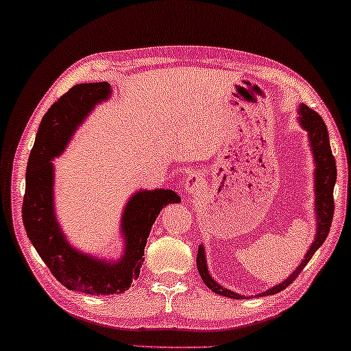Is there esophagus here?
Here are the masks:
<instances>
[{
	"mask_svg": "<svg viewBox=\"0 0 351 351\" xmlns=\"http://www.w3.org/2000/svg\"><path fill=\"white\" fill-rule=\"evenodd\" d=\"M201 188H202V177L197 171H194L186 180V190H188V193L194 194V193H197L199 190H201Z\"/></svg>",
	"mask_w": 351,
	"mask_h": 351,
	"instance_id": "1",
	"label": "esophagus"
}]
</instances>
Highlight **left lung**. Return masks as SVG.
<instances>
[{
  "label": "left lung",
  "mask_w": 351,
  "mask_h": 351,
  "mask_svg": "<svg viewBox=\"0 0 351 351\" xmlns=\"http://www.w3.org/2000/svg\"><path fill=\"white\" fill-rule=\"evenodd\" d=\"M300 123L301 127L307 130L309 133V141L312 147V154H314L315 160V212H317V235L314 243L311 245L309 251L306 252L303 262L300 263L298 268L290 274V276L285 279L276 287H271L267 290L265 293L262 295H274L282 292L285 287H289L292 284L296 276L303 271V268L307 265V262L311 261L312 256L315 254V251L325 243L328 234H330L332 217H334V185H336V177H337V169H336V160H334V155L331 152L330 145V134H328L326 123L323 122L320 114H317L314 110L307 108L306 105L300 106ZM197 271L201 274L202 281L206 282L208 289H212V292L228 296V298H243L239 293L230 292V290L224 289L223 285L213 281V278L208 274L207 269V262H206V252H204V247L199 246L197 250V258H196Z\"/></svg>",
  "instance_id": "obj_1"
}]
</instances>
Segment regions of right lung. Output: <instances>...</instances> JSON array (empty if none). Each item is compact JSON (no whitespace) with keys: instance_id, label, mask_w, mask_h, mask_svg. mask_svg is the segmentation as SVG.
Listing matches in <instances>:
<instances>
[{"instance_id":"1","label":"right lung","mask_w":351,"mask_h":351,"mask_svg":"<svg viewBox=\"0 0 351 351\" xmlns=\"http://www.w3.org/2000/svg\"><path fill=\"white\" fill-rule=\"evenodd\" d=\"M110 97V84L84 83L69 89L42 117L26 166L21 218L28 239L45 265L69 290L89 295L122 293L139 276L144 247L160 210L180 197L171 190L138 191L122 215L125 252L119 262H101L67 243L55 219L51 160L69 143L88 112Z\"/></svg>"}]
</instances>
